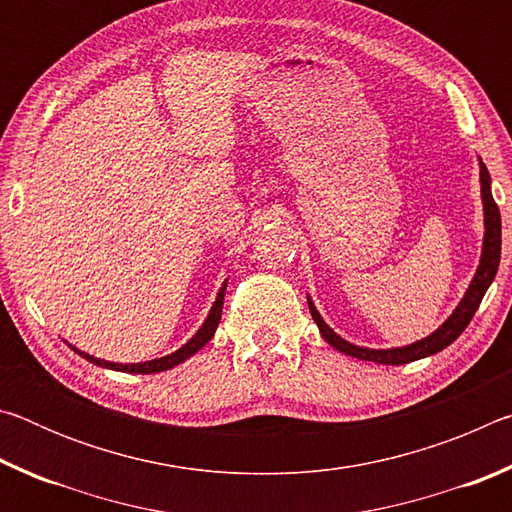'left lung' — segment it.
Segmentation results:
<instances>
[{
  "mask_svg": "<svg viewBox=\"0 0 512 512\" xmlns=\"http://www.w3.org/2000/svg\"><path fill=\"white\" fill-rule=\"evenodd\" d=\"M481 194H483V210H485V239H483V255H481V264L476 268V275L467 289L465 298L461 300V305L456 307V311L449 316L440 329H436L427 339H422L413 345H406V348H395V350H366V348H357L348 341H343L339 334H334V329H329L327 323L314 307V302L309 300V311L311 318L316 320V325L323 334V339L348 357H357L361 361H375V363H384V366H402V363H409L415 359L429 357V354H436L440 350H445L449 343H454L458 336L463 334V329L470 325V320L474 318L476 309H479L481 300L485 296V291L495 280L497 268H499V257H501V214L499 207L492 198L490 192V173L485 169V164H481Z\"/></svg>",
  "mask_w": 512,
  "mask_h": 512,
  "instance_id": "1",
  "label": "left lung"
}]
</instances>
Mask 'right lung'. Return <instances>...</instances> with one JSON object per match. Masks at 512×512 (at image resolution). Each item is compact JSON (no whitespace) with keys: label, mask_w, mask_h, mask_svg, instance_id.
<instances>
[{"label":"right lung","mask_w":512,"mask_h":512,"mask_svg":"<svg viewBox=\"0 0 512 512\" xmlns=\"http://www.w3.org/2000/svg\"><path fill=\"white\" fill-rule=\"evenodd\" d=\"M223 293H225V284L223 289L219 291V296H216V302L212 305V311L210 316H207V320L203 323V327L198 329L196 336H192V341H187L183 348L176 350L173 354H167V357H160V359H153V361H144V363H110V361H101V359H94L90 357V354L85 352H79L83 359H88L92 363H97V366H103V368H110V370H121V372H137V375H149V372H162V370H169L176 366V363L185 361L192 357V354H196L198 350L203 348V345L212 339L216 327H219V320H221V311H223Z\"/></svg>","instance_id":"add662e5"}]
</instances>
